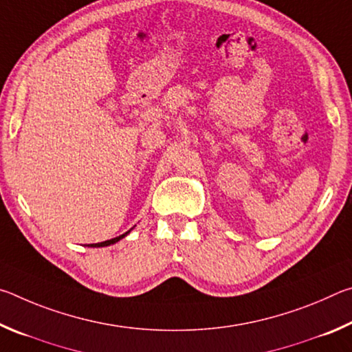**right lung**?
Wrapping results in <instances>:
<instances>
[{"label":"right lung","instance_id":"obj_1","mask_svg":"<svg viewBox=\"0 0 352 352\" xmlns=\"http://www.w3.org/2000/svg\"><path fill=\"white\" fill-rule=\"evenodd\" d=\"M129 233H130V230L127 231V233H124V234L118 236V237H113V239H110V241H104V242H98V243H90V247H107V245H111V243H116L118 241H121L122 237H126Z\"/></svg>","mask_w":352,"mask_h":352}]
</instances>
